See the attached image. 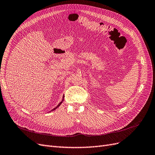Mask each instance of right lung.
Wrapping results in <instances>:
<instances>
[{
  "instance_id": "right-lung-1",
  "label": "right lung",
  "mask_w": 155,
  "mask_h": 155,
  "mask_svg": "<svg viewBox=\"0 0 155 155\" xmlns=\"http://www.w3.org/2000/svg\"><path fill=\"white\" fill-rule=\"evenodd\" d=\"M64 95H63V100H62V101H61V102H60V103H59V104H58V106H57V107H55V108H54V109H52V110H50V112H51V111H53V110H55V109H57V108H58V107H59V106H60V105H61V104H62V103H63V101H64Z\"/></svg>"
}]
</instances>
